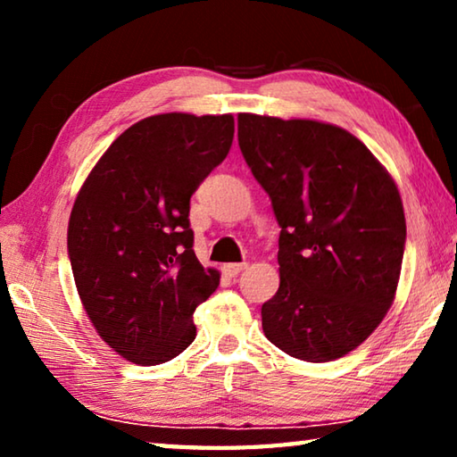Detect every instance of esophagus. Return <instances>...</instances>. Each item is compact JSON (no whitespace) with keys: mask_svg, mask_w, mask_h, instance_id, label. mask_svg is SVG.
Wrapping results in <instances>:
<instances>
[{"mask_svg":"<svg viewBox=\"0 0 457 457\" xmlns=\"http://www.w3.org/2000/svg\"><path fill=\"white\" fill-rule=\"evenodd\" d=\"M245 262H239V264H223V272H226L229 278L237 276L242 270H245Z\"/></svg>","mask_w":457,"mask_h":457,"instance_id":"1","label":"esophagus"}]
</instances>
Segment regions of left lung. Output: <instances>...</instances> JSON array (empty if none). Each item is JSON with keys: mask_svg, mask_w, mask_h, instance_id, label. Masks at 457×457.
Masks as SVG:
<instances>
[{"mask_svg": "<svg viewBox=\"0 0 457 457\" xmlns=\"http://www.w3.org/2000/svg\"><path fill=\"white\" fill-rule=\"evenodd\" d=\"M237 141L282 228L264 335L300 361L345 357L395 300L407 234L397 185L357 137L328 122L242 112Z\"/></svg>", "mask_w": 457, "mask_h": 457, "instance_id": "left-lung-1", "label": "left lung"}]
</instances>
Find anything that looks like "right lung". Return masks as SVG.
Listing matches in <instances>:
<instances>
[{"label":"right lung","mask_w":457,"mask_h":457,"mask_svg":"<svg viewBox=\"0 0 457 457\" xmlns=\"http://www.w3.org/2000/svg\"><path fill=\"white\" fill-rule=\"evenodd\" d=\"M231 141V114L146 117L108 146L76 195L68 223L76 290L100 338L135 365L187 349L193 312L218 288V270L193 252L189 199Z\"/></svg>","instance_id":"right-lung-1"}]
</instances>
